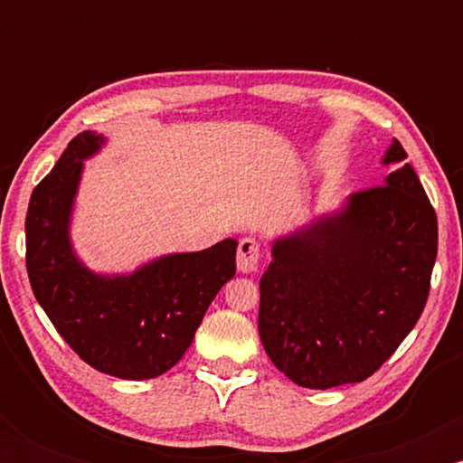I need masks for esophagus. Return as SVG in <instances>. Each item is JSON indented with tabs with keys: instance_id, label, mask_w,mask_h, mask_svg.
Segmentation results:
<instances>
[{
	"instance_id": "34e87169",
	"label": "esophagus",
	"mask_w": 463,
	"mask_h": 463,
	"mask_svg": "<svg viewBox=\"0 0 463 463\" xmlns=\"http://www.w3.org/2000/svg\"><path fill=\"white\" fill-rule=\"evenodd\" d=\"M259 261H261V243L254 237H243L237 248V269L241 274L257 272Z\"/></svg>"
}]
</instances>
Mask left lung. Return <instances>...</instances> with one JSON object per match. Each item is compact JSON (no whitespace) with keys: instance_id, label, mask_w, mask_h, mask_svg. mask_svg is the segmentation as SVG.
Segmentation results:
<instances>
[{"instance_id":"obj_1","label":"left lung","mask_w":463,"mask_h":463,"mask_svg":"<svg viewBox=\"0 0 463 463\" xmlns=\"http://www.w3.org/2000/svg\"><path fill=\"white\" fill-rule=\"evenodd\" d=\"M396 139L383 184L276 239L261 276L259 335L287 379L309 390L359 383L422 316L438 257V217Z\"/></svg>"}]
</instances>
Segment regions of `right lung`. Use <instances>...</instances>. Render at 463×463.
I'll use <instances>...</instances> for the list:
<instances>
[{
	"mask_svg": "<svg viewBox=\"0 0 463 463\" xmlns=\"http://www.w3.org/2000/svg\"><path fill=\"white\" fill-rule=\"evenodd\" d=\"M104 137L82 132L32 191L25 268L36 300L80 359L126 381L161 376L183 359L217 291L235 276V239L167 254L132 274L84 268L69 239L84 158Z\"/></svg>",
	"mask_w": 463,
	"mask_h": 463,
	"instance_id": "1",
	"label": "right lung"
}]
</instances>
